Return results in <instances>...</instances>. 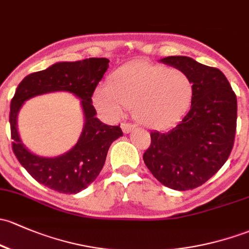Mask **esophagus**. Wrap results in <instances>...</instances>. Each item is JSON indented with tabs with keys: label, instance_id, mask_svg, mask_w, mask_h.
Listing matches in <instances>:
<instances>
[{
	"label": "esophagus",
	"instance_id": "1",
	"mask_svg": "<svg viewBox=\"0 0 249 249\" xmlns=\"http://www.w3.org/2000/svg\"><path fill=\"white\" fill-rule=\"evenodd\" d=\"M120 126H122V130H123V132H124V133L131 132L132 130L135 129V126H133V125H131V124H129V123H123Z\"/></svg>",
	"mask_w": 249,
	"mask_h": 249
}]
</instances>
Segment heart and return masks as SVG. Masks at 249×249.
<instances>
[{
  "instance_id": "b5f03b06",
  "label": "heart",
  "mask_w": 249,
  "mask_h": 249,
  "mask_svg": "<svg viewBox=\"0 0 249 249\" xmlns=\"http://www.w3.org/2000/svg\"><path fill=\"white\" fill-rule=\"evenodd\" d=\"M193 82L179 68H167L144 61L118 68L107 86L93 94L96 108L109 119H119L125 108L132 109L136 122L146 129L172 126L190 108Z\"/></svg>"
}]
</instances>
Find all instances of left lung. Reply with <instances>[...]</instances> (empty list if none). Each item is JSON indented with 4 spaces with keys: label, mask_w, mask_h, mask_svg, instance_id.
<instances>
[{
    "label": "left lung",
    "mask_w": 249,
    "mask_h": 249,
    "mask_svg": "<svg viewBox=\"0 0 249 249\" xmlns=\"http://www.w3.org/2000/svg\"><path fill=\"white\" fill-rule=\"evenodd\" d=\"M162 63L187 72L193 99L187 114L171 130L150 133L143 160L164 186L193 190L226 163L236 132L237 100L230 83L217 68L186 56H169Z\"/></svg>",
    "instance_id": "obj_1"
}]
</instances>
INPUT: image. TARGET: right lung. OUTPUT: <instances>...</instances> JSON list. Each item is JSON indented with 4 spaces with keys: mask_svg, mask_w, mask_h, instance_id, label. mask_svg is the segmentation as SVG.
<instances>
[{
    "mask_svg": "<svg viewBox=\"0 0 249 249\" xmlns=\"http://www.w3.org/2000/svg\"><path fill=\"white\" fill-rule=\"evenodd\" d=\"M107 58H87L77 62L54 63L48 69L27 75L15 90L10 103V133L15 156L39 184L65 195L85 190L98 178L113 141L123 136L119 126L101 123L95 117L91 96L108 68ZM65 90L81 99L85 125L78 143L56 158L31 153L17 132V113L28 98L51 91Z\"/></svg>",
    "mask_w": 249,
    "mask_h": 249,
    "instance_id": "add662e5",
    "label": "right lung"
}]
</instances>
